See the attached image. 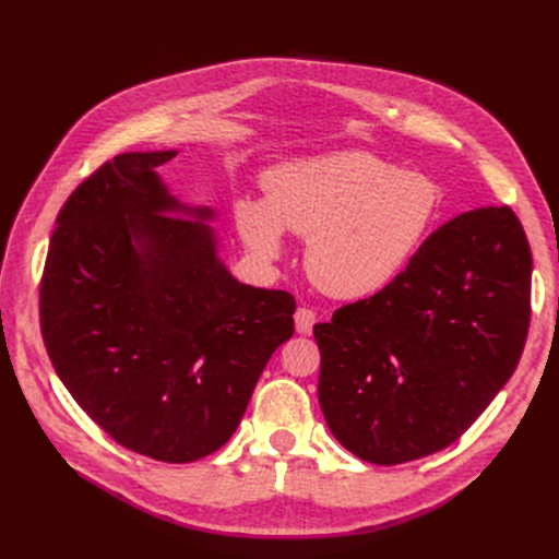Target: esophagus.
Segmentation results:
<instances>
[{
    "label": "esophagus",
    "instance_id": "esophagus-1",
    "mask_svg": "<svg viewBox=\"0 0 559 559\" xmlns=\"http://www.w3.org/2000/svg\"><path fill=\"white\" fill-rule=\"evenodd\" d=\"M294 321H296V331L300 335H310L314 321H317V314L310 308H298L294 314Z\"/></svg>",
    "mask_w": 559,
    "mask_h": 559
}]
</instances>
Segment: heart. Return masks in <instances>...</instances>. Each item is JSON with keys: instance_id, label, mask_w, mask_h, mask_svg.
<instances>
[{"instance_id": "1", "label": "heart", "mask_w": 559, "mask_h": 559, "mask_svg": "<svg viewBox=\"0 0 559 559\" xmlns=\"http://www.w3.org/2000/svg\"><path fill=\"white\" fill-rule=\"evenodd\" d=\"M441 191L368 151H335L282 165L267 177V200L242 198L235 222L245 245L277 259L284 228L308 240L306 267L321 292L370 298L392 286L433 228Z\"/></svg>"}]
</instances>
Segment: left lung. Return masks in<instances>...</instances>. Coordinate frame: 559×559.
<instances>
[{
    "instance_id": "8db88e82",
    "label": "left lung",
    "mask_w": 559,
    "mask_h": 559,
    "mask_svg": "<svg viewBox=\"0 0 559 559\" xmlns=\"http://www.w3.org/2000/svg\"><path fill=\"white\" fill-rule=\"evenodd\" d=\"M532 251L511 207L431 233L384 292L314 326L337 443L394 466L454 443L509 382L530 329Z\"/></svg>"
}]
</instances>
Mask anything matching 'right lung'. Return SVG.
Returning <instances> with one entry per match:
<instances>
[{"mask_svg":"<svg viewBox=\"0 0 559 559\" xmlns=\"http://www.w3.org/2000/svg\"><path fill=\"white\" fill-rule=\"evenodd\" d=\"M177 151H130L62 205L39 317L58 378L118 445L167 464L238 429L273 352L294 335L292 294L235 280L212 207L170 195Z\"/></svg>","mask_w":559,"mask_h":559,"instance_id":"right-lung-1","label":"right lung"}]
</instances>
